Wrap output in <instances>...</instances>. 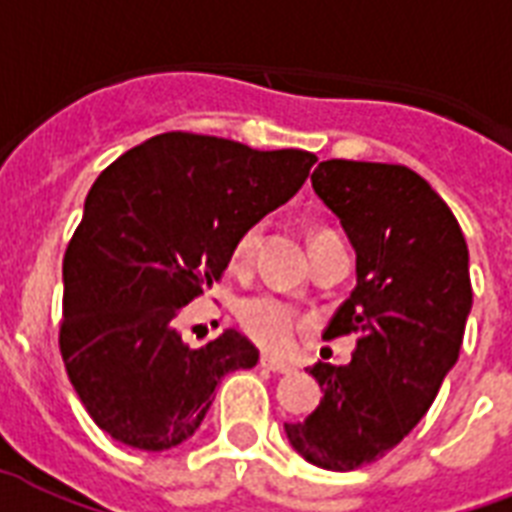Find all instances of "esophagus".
Listing matches in <instances>:
<instances>
[{
  "mask_svg": "<svg viewBox=\"0 0 512 512\" xmlns=\"http://www.w3.org/2000/svg\"><path fill=\"white\" fill-rule=\"evenodd\" d=\"M261 368L275 371V374H291L293 371L291 363H285V360H277V358H269V355H261Z\"/></svg>",
  "mask_w": 512,
  "mask_h": 512,
  "instance_id": "esophagus-1",
  "label": "esophagus"
}]
</instances>
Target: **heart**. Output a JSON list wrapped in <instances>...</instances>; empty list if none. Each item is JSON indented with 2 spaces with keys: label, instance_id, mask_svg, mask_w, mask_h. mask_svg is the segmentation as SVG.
<instances>
[{
  "label": "heart",
  "instance_id": "b5f03b06",
  "mask_svg": "<svg viewBox=\"0 0 512 512\" xmlns=\"http://www.w3.org/2000/svg\"><path fill=\"white\" fill-rule=\"evenodd\" d=\"M261 232H264L261 224H251L237 235L235 248H232V264L237 269L251 264L253 253L261 243ZM237 320H240L245 334L269 352L291 350L293 342L299 339L301 328H304L299 310L280 296H272V293H256L251 299H245L240 304Z\"/></svg>",
  "mask_w": 512,
  "mask_h": 512
}]
</instances>
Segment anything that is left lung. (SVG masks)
<instances>
[{
    "label": "left lung",
    "mask_w": 512,
    "mask_h": 512,
    "mask_svg": "<svg viewBox=\"0 0 512 512\" xmlns=\"http://www.w3.org/2000/svg\"><path fill=\"white\" fill-rule=\"evenodd\" d=\"M312 189L358 253V285L326 334L358 344L347 366L310 368L323 400L285 433L307 462L347 473L395 449L433 406L462 350L473 285L454 213L406 165L326 160Z\"/></svg>",
    "instance_id": "left-lung-1"
}]
</instances>
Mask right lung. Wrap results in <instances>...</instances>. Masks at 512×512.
Here are the masks:
<instances>
[{
    "instance_id": "add662e5",
    "label": "right lung",
    "mask_w": 512,
    "mask_h": 512,
    "mask_svg": "<svg viewBox=\"0 0 512 512\" xmlns=\"http://www.w3.org/2000/svg\"><path fill=\"white\" fill-rule=\"evenodd\" d=\"M315 162L304 149L170 130L95 178L63 253L58 347L82 406L114 441L173 449L200 427L216 384L256 366L259 350L235 328L189 347L181 312L221 280L237 235L291 200Z\"/></svg>"
}]
</instances>
